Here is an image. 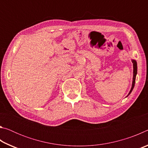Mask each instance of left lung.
<instances>
[{
    "mask_svg": "<svg viewBox=\"0 0 148 148\" xmlns=\"http://www.w3.org/2000/svg\"><path fill=\"white\" fill-rule=\"evenodd\" d=\"M132 63H133V69H134V72H133V81H132V87L131 91H130L129 95L131 94V91L133 89L134 87V84H135V79H136V76L137 74V63L136 61H134V60H132Z\"/></svg>",
    "mask_w": 148,
    "mask_h": 148,
    "instance_id": "1",
    "label": "left lung"
}]
</instances>
